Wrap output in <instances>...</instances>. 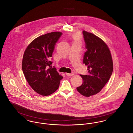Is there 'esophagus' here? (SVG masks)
I'll list each match as a JSON object with an SVG mask.
<instances>
[{
  "instance_id": "34e87169",
  "label": "esophagus",
  "mask_w": 133,
  "mask_h": 133,
  "mask_svg": "<svg viewBox=\"0 0 133 133\" xmlns=\"http://www.w3.org/2000/svg\"><path fill=\"white\" fill-rule=\"evenodd\" d=\"M66 74L67 76H73L74 74L73 73H66Z\"/></svg>"
}]
</instances>
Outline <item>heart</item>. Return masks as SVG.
<instances>
[{
    "label": "heart",
    "mask_w": 133,
    "mask_h": 133,
    "mask_svg": "<svg viewBox=\"0 0 133 133\" xmlns=\"http://www.w3.org/2000/svg\"><path fill=\"white\" fill-rule=\"evenodd\" d=\"M74 39H75V41H80V39H81V35L80 33L79 32H77V33H75L74 35Z\"/></svg>",
    "instance_id": "b5f03b06"
}]
</instances>
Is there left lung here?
Masks as SVG:
<instances>
[{"mask_svg": "<svg viewBox=\"0 0 133 133\" xmlns=\"http://www.w3.org/2000/svg\"><path fill=\"white\" fill-rule=\"evenodd\" d=\"M87 51L83 63L87 66L89 75H80L83 79L77 90L84 96L98 94L109 80L113 71V62L109 47L94 34L83 31Z\"/></svg>", "mask_w": 133, "mask_h": 133, "instance_id": "1", "label": "left lung"}]
</instances>
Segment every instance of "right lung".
<instances>
[{
    "label": "right lung",
    "instance_id": "obj_1",
    "mask_svg": "<svg viewBox=\"0 0 133 133\" xmlns=\"http://www.w3.org/2000/svg\"><path fill=\"white\" fill-rule=\"evenodd\" d=\"M62 34L53 31L40 36L31 42L24 52L22 69L24 76L32 89L43 96L55 92L63 78L55 68L47 67L52 64L49 59Z\"/></svg>",
    "mask_w": 133,
    "mask_h": 133
}]
</instances>
